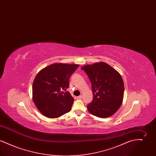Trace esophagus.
<instances>
[{"label":"esophagus","instance_id":"obj_1","mask_svg":"<svg viewBox=\"0 0 156 156\" xmlns=\"http://www.w3.org/2000/svg\"><path fill=\"white\" fill-rule=\"evenodd\" d=\"M76 99H82L81 95H80V96H78V97H76Z\"/></svg>","mask_w":156,"mask_h":156}]
</instances>
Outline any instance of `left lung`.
<instances>
[{
	"instance_id": "obj_1",
	"label": "left lung",
	"mask_w": 156,
	"mask_h": 156,
	"mask_svg": "<svg viewBox=\"0 0 156 156\" xmlns=\"http://www.w3.org/2000/svg\"><path fill=\"white\" fill-rule=\"evenodd\" d=\"M92 83L93 100L87 106L92 115L106 118L112 116L122 104L124 83L122 76L104 62L87 65L81 68Z\"/></svg>"
}]
</instances>
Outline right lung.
<instances>
[{
	"label": "right lung",
	"instance_id": "right-lung-1",
	"mask_svg": "<svg viewBox=\"0 0 156 156\" xmlns=\"http://www.w3.org/2000/svg\"><path fill=\"white\" fill-rule=\"evenodd\" d=\"M78 64L55 63L36 75L33 83V100L37 109L48 118H57L71 110L74 99L69 92L70 76Z\"/></svg>",
	"mask_w": 156,
	"mask_h": 156
}]
</instances>
